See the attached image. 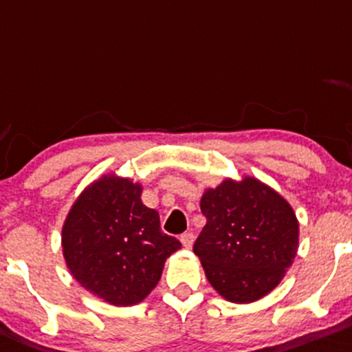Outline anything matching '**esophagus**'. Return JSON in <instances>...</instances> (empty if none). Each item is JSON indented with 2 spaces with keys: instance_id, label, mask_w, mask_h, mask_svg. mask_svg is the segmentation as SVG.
Wrapping results in <instances>:
<instances>
[{
  "instance_id": "obj_1",
  "label": "esophagus",
  "mask_w": 352,
  "mask_h": 352,
  "mask_svg": "<svg viewBox=\"0 0 352 352\" xmlns=\"http://www.w3.org/2000/svg\"><path fill=\"white\" fill-rule=\"evenodd\" d=\"M181 243H183V246L186 250H189L192 246V243H195V234L192 232H184V234H181Z\"/></svg>"
}]
</instances>
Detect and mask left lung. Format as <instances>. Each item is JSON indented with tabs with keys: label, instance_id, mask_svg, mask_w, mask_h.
I'll return each mask as SVG.
<instances>
[{
	"label": "left lung",
	"instance_id": "left-lung-1",
	"mask_svg": "<svg viewBox=\"0 0 352 352\" xmlns=\"http://www.w3.org/2000/svg\"><path fill=\"white\" fill-rule=\"evenodd\" d=\"M201 211L206 226L192 251L209 284L236 304L270 294L298 252L299 223L291 204L263 181L244 176L206 189Z\"/></svg>",
	"mask_w": 352,
	"mask_h": 352
}]
</instances>
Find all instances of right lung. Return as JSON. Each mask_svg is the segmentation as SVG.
Returning <instances> with one entry per match:
<instances>
[{
  "mask_svg": "<svg viewBox=\"0 0 352 352\" xmlns=\"http://www.w3.org/2000/svg\"><path fill=\"white\" fill-rule=\"evenodd\" d=\"M129 177L101 176L76 197L61 231L66 266L86 291L113 306L141 302L156 287L166 259L181 248Z\"/></svg>",
  "mask_w": 352,
  "mask_h": 352,
  "instance_id": "right-lung-1",
  "label": "right lung"
}]
</instances>
